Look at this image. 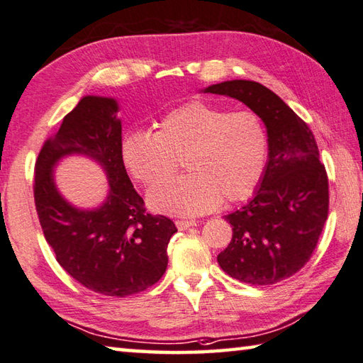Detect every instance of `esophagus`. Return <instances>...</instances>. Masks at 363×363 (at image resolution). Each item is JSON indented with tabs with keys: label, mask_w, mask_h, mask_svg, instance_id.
Listing matches in <instances>:
<instances>
[{
	"label": "esophagus",
	"mask_w": 363,
	"mask_h": 363,
	"mask_svg": "<svg viewBox=\"0 0 363 363\" xmlns=\"http://www.w3.org/2000/svg\"><path fill=\"white\" fill-rule=\"evenodd\" d=\"M175 225L180 231H185V230H188V228L196 226V221L194 220H177Z\"/></svg>",
	"instance_id": "esophagus-1"
}]
</instances>
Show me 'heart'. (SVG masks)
<instances>
[{
    "label": "heart",
    "mask_w": 363,
    "mask_h": 363,
    "mask_svg": "<svg viewBox=\"0 0 363 363\" xmlns=\"http://www.w3.org/2000/svg\"><path fill=\"white\" fill-rule=\"evenodd\" d=\"M157 132L132 130L121 140V157L133 178L155 185L174 174L178 157L189 170L148 193L156 212L201 215L221 199L249 198L268 162L269 140L253 111L189 101L164 114Z\"/></svg>",
    "instance_id": "1"
}]
</instances>
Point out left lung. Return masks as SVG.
I'll list each match as a JSON object with an SVG mask.
<instances>
[{"label":"left lung","mask_w":363,"mask_h":363,"mask_svg":"<svg viewBox=\"0 0 363 363\" xmlns=\"http://www.w3.org/2000/svg\"><path fill=\"white\" fill-rule=\"evenodd\" d=\"M257 113L269 140L268 162L253 198L226 215L233 239L217 257L228 276L252 285L291 277L309 262L328 215V178L308 124L268 87L233 79L202 89Z\"/></svg>","instance_id":"1"}]
</instances>
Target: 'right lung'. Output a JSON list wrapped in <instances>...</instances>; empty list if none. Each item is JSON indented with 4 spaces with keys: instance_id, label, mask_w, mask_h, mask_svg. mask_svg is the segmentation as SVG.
<instances>
[{
    "instance_id": "right-lung-1",
    "label": "right lung",
    "mask_w": 363,
    "mask_h": 363,
    "mask_svg": "<svg viewBox=\"0 0 363 363\" xmlns=\"http://www.w3.org/2000/svg\"><path fill=\"white\" fill-rule=\"evenodd\" d=\"M119 105L86 95L43 145L35 165V206L44 238L59 264L86 289L129 296L155 285L167 269V245L177 233L164 215L146 213L121 157ZM86 155L106 170L108 194L99 208L79 209L55 185L63 157Z\"/></svg>"
}]
</instances>
